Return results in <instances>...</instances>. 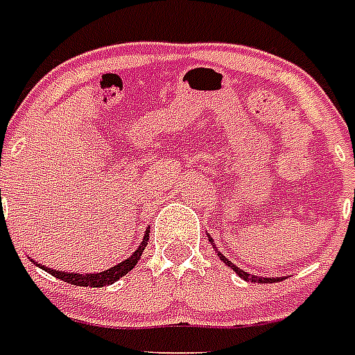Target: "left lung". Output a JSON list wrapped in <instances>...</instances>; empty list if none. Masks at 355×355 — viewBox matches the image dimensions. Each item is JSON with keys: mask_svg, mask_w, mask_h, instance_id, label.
Masks as SVG:
<instances>
[{"mask_svg": "<svg viewBox=\"0 0 355 355\" xmlns=\"http://www.w3.org/2000/svg\"><path fill=\"white\" fill-rule=\"evenodd\" d=\"M208 240H210V238H208ZM218 255H220V259L223 262H225L227 266L231 268V270H234V272H236L238 275H240V277H242V279H245V281H251V283H275V281H279V279H266V277H259V275H251V274H248V272H243V270H240V268L238 266H234V264H232L231 261H229V259H225V257L221 255L220 251H218Z\"/></svg>", "mask_w": 355, "mask_h": 355, "instance_id": "8db88e82", "label": "left lung"}]
</instances>
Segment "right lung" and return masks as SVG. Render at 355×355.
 <instances>
[{"instance_id": "add662e5", "label": "right lung", "mask_w": 355, "mask_h": 355, "mask_svg": "<svg viewBox=\"0 0 355 355\" xmlns=\"http://www.w3.org/2000/svg\"><path fill=\"white\" fill-rule=\"evenodd\" d=\"M1 191V189H0ZM1 196V193H0ZM147 240H148V234H145L143 238L141 245L134 251V255L128 257L126 261L119 262L117 266L110 268V270H104V272H100V274H67V272H59V270H51V268H46L42 266L48 272L51 274L53 277H58V279L64 281V283H70V285H76V286H105V285H112L115 283L117 279H121L123 275H126L132 270V268L137 264V261L141 259V253L145 250V245H147Z\"/></svg>"}]
</instances>
